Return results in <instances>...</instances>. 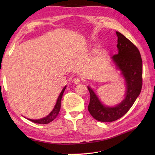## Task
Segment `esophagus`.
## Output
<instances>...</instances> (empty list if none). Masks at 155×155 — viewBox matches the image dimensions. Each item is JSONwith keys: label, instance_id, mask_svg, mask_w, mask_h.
Returning a JSON list of instances; mask_svg holds the SVG:
<instances>
[{"label": "esophagus", "instance_id": "obj_1", "mask_svg": "<svg viewBox=\"0 0 155 155\" xmlns=\"http://www.w3.org/2000/svg\"><path fill=\"white\" fill-rule=\"evenodd\" d=\"M73 81H74V84H79L80 83H81V79H80V78H78V77H76V78H74V79H73Z\"/></svg>", "mask_w": 155, "mask_h": 155}]
</instances>
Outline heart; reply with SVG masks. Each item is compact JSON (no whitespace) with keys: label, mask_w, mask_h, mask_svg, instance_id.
I'll return each instance as SVG.
<instances>
[{"label":"heart","mask_w":155,"mask_h":155,"mask_svg":"<svg viewBox=\"0 0 155 155\" xmlns=\"http://www.w3.org/2000/svg\"><path fill=\"white\" fill-rule=\"evenodd\" d=\"M61 72V71H59V72Z\"/></svg>","instance_id":"1"}]
</instances>
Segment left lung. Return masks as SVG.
I'll return each mask as SVG.
<instances>
[{"label": "left lung", "instance_id": "1", "mask_svg": "<svg viewBox=\"0 0 155 155\" xmlns=\"http://www.w3.org/2000/svg\"><path fill=\"white\" fill-rule=\"evenodd\" d=\"M116 34L118 52L112 58L126 80V97L117 107H104L88 87L91 97L88 110L94 119L104 123L114 121L124 116L139 97L143 85V62L139 49L123 35L117 31Z\"/></svg>", "mask_w": 155, "mask_h": 155}]
</instances>
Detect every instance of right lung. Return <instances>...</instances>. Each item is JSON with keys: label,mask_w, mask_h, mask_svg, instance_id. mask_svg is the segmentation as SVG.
Listing matches in <instances>:
<instances>
[{"label": "right lung", "mask_w": 155, "mask_h": 155, "mask_svg": "<svg viewBox=\"0 0 155 155\" xmlns=\"http://www.w3.org/2000/svg\"><path fill=\"white\" fill-rule=\"evenodd\" d=\"M65 88H66V87H64V88L61 91V93L60 95H59V97L57 99V103H56L55 106H54V108H53V110L51 111V113L48 115V116H47L45 118H41V119H38V120L28 119V120L32 121V122H33V123H37V124H48L53 120L54 118L58 116L59 111H60L62 97V94H63Z\"/></svg>", "instance_id": "add662e5"}]
</instances>
